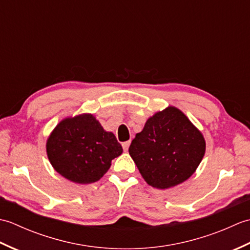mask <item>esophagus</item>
Instances as JSON below:
<instances>
[{
    "mask_svg": "<svg viewBox=\"0 0 250 250\" xmlns=\"http://www.w3.org/2000/svg\"><path fill=\"white\" fill-rule=\"evenodd\" d=\"M130 144H131V141H126V142H125V143H122V147H124V150H125V151H126V150L129 149Z\"/></svg>",
    "mask_w": 250,
    "mask_h": 250,
    "instance_id": "34e87169",
    "label": "esophagus"
}]
</instances>
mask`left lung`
<instances>
[{
    "label": "left lung",
    "mask_w": 250,
    "mask_h": 250,
    "mask_svg": "<svg viewBox=\"0 0 250 250\" xmlns=\"http://www.w3.org/2000/svg\"><path fill=\"white\" fill-rule=\"evenodd\" d=\"M203 134L182 110L168 106L148 118L129 153L145 182L167 189L187 180L205 153Z\"/></svg>",
    "instance_id": "left-lung-1"
}]
</instances>
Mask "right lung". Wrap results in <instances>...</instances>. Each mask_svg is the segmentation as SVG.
Returning <instances> with one entry per match:
<instances>
[{
  "label": "right lung",
  "instance_id": "add662e5",
  "mask_svg": "<svg viewBox=\"0 0 250 250\" xmlns=\"http://www.w3.org/2000/svg\"><path fill=\"white\" fill-rule=\"evenodd\" d=\"M52 167L76 184L98 182L122 147L91 114L68 117L57 125L46 144Z\"/></svg>",
  "mask_w": 250,
  "mask_h": 250
}]
</instances>
